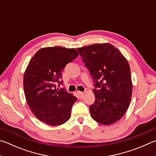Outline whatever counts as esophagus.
Masks as SVG:
<instances>
[{"instance_id": "obj_1", "label": "esophagus", "mask_w": 156, "mask_h": 156, "mask_svg": "<svg viewBox=\"0 0 156 156\" xmlns=\"http://www.w3.org/2000/svg\"><path fill=\"white\" fill-rule=\"evenodd\" d=\"M78 95H79V97H80V98H83L84 96V93L83 92H81V91H78Z\"/></svg>"}]
</instances>
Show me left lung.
<instances>
[{
    "mask_svg": "<svg viewBox=\"0 0 156 156\" xmlns=\"http://www.w3.org/2000/svg\"><path fill=\"white\" fill-rule=\"evenodd\" d=\"M77 50L92 76L95 89L90 116L108 126L117 122L128 108L132 94L128 62L117 48L108 43L95 44Z\"/></svg>",
    "mask_w": 156,
    "mask_h": 156,
    "instance_id": "obj_1",
    "label": "left lung"
}]
</instances>
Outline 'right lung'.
I'll use <instances>...</instances> for the list:
<instances>
[{
	"label": "right lung",
	"instance_id": "right-lung-1",
	"mask_svg": "<svg viewBox=\"0 0 156 156\" xmlns=\"http://www.w3.org/2000/svg\"><path fill=\"white\" fill-rule=\"evenodd\" d=\"M78 56L74 48L46 47L30 59L24 74V91L31 111L41 122L56 126L70 118L77 98L56 84H63L61 72Z\"/></svg>",
	"mask_w": 156,
	"mask_h": 156
}]
</instances>
